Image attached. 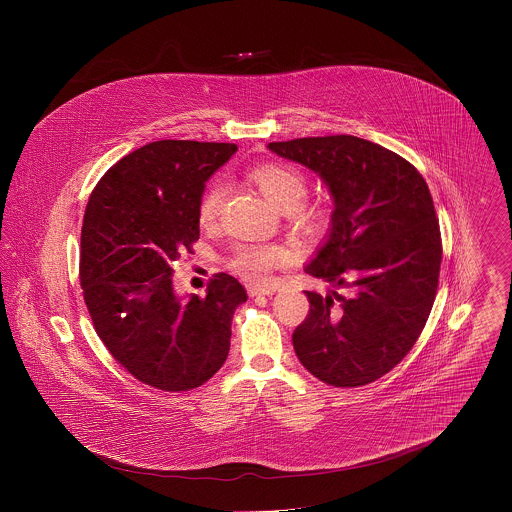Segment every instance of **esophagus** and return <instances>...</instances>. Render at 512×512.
Returning a JSON list of instances; mask_svg holds the SVG:
<instances>
[{"label":"esophagus","mask_w":512,"mask_h":512,"mask_svg":"<svg viewBox=\"0 0 512 512\" xmlns=\"http://www.w3.org/2000/svg\"><path fill=\"white\" fill-rule=\"evenodd\" d=\"M274 292H276V288H272V286H263V284H249L247 286V293L251 297H255V295H272Z\"/></svg>","instance_id":"esophagus-1"}]
</instances>
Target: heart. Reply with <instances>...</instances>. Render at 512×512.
Segmentation results:
<instances>
[{"label":"heart","instance_id":"1","mask_svg":"<svg viewBox=\"0 0 512 512\" xmlns=\"http://www.w3.org/2000/svg\"><path fill=\"white\" fill-rule=\"evenodd\" d=\"M253 182L284 213H295L299 219L311 220V213L301 209L307 195V180L301 172L288 165L267 163L251 171ZM224 201V186L213 180L199 197L197 217L201 224H211L219 217ZM288 259V251L282 245L240 244L232 255V267L249 280L265 278L272 268L280 267Z\"/></svg>","mask_w":512,"mask_h":512}]
</instances>
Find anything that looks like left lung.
I'll list each match as a JSON object with an SVG mask.
<instances>
[{
    "label": "left lung",
    "mask_w": 512,
    "mask_h": 512,
    "mask_svg": "<svg viewBox=\"0 0 512 512\" xmlns=\"http://www.w3.org/2000/svg\"><path fill=\"white\" fill-rule=\"evenodd\" d=\"M267 147L317 172L334 199L326 240L305 265L334 290L305 292L311 309L293 332L295 355L330 386L370 384L413 349L436 299L441 238L428 184L409 161L357 136Z\"/></svg>",
    "instance_id": "1"
}]
</instances>
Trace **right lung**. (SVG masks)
I'll use <instances>...</instances> for the list:
<instances>
[{"instance_id":"add662e5","label":"right lung","mask_w":512,"mask_h":512,"mask_svg":"<svg viewBox=\"0 0 512 512\" xmlns=\"http://www.w3.org/2000/svg\"><path fill=\"white\" fill-rule=\"evenodd\" d=\"M234 144L161 140L103 174L86 205L80 284L99 338L134 378L157 390L205 384L230 351L244 286L220 272L203 297H182L172 263L199 238L205 182Z\"/></svg>"}]
</instances>
